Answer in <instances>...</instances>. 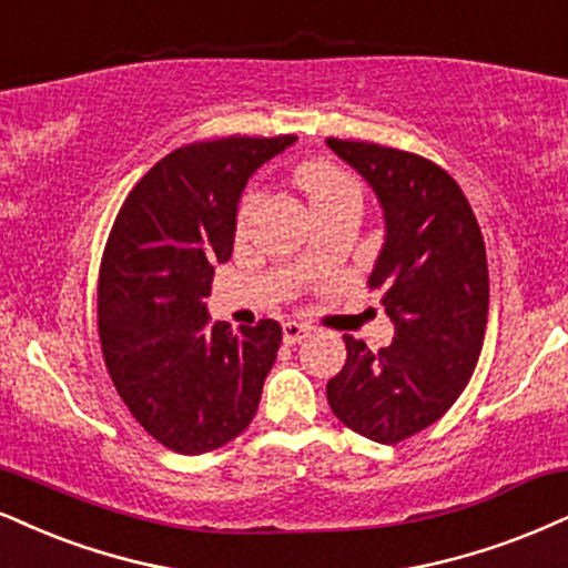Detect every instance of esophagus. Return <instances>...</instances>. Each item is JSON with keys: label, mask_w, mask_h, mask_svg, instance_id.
Returning a JSON list of instances; mask_svg holds the SVG:
<instances>
[{"label": "esophagus", "mask_w": 568, "mask_h": 568, "mask_svg": "<svg viewBox=\"0 0 568 568\" xmlns=\"http://www.w3.org/2000/svg\"><path fill=\"white\" fill-rule=\"evenodd\" d=\"M311 332H313L311 326L297 324V321H286V324H284V342H286V345H295V342H303Z\"/></svg>", "instance_id": "34e87169"}]
</instances>
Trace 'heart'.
I'll return each instance as SVG.
<instances>
[{
	"instance_id": "1",
	"label": "heart",
	"mask_w": 568,
	"mask_h": 568,
	"mask_svg": "<svg viewBox=\"0 0 568 568\" xmlns=\"http://www.w3.org/2000/svg\"><path fill=\"white\" fill-rule=\"evenodd\" d=\"M295 181L297 186L307 194V202H311L313 210L334 207V205H342V202H355V205H361L358 181L349 176V173L342 171L339 165L326 163V160H307V163L297 165ZM255 202H257V194L252 192L242 200V210H240L242 219H247L252 207H255Z\"/></svg>"
}]
</instances>
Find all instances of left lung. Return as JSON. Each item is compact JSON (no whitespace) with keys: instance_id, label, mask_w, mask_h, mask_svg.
I'll list each match as a JSON object with an SVG mask.
<instances>
[{"instance_id":"obj_1","label":"left lung","mask_w":568,"mask_h":568,"mask_svg":"<svg viewBox=\"0 0 568 568\" xmlns=\"http://www.w3.org/2000/svg\"><path fill=\"white\" fill-rule=\"evenodd\" d=\"M326 146L382 207L384 242L368 284L395 326L379 353L345 337L347 361L326 397L349 429L395 445L437 422L477 368L489 307L485 240L439 165L379 144L326 139Z\"/></svg>"}]
</instances>
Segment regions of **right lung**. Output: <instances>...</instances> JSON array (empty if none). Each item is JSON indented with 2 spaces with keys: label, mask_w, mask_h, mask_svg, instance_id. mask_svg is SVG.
I'll list each match as a JSON object with an SVG mask.
<instances>
[{
  "label": "right lung",
  "mask_w": 568,
  "mask_h": 568,
  "mask_svg": "<svg viewBox=\"0 0 568 568\" xmlns=\"http://www.w3.org/2000/svg\"><path fill=\"white\" fill-rule=\"evenodd\" d=\"M295 142L181 146L150 168L110 231L97 292L104 363L131 416L176 453L215 450L255 418L282 326L210 324L205 297L234 250L244 186Z\"/></svg>",
  "instance_id": "add662e5"
}]
</instances>
